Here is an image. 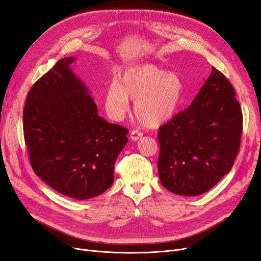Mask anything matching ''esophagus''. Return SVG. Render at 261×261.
<instances>
[{
	"mask_svg": "<svg viewBox=\"0 0 261 261\" xmlns=\"http://www.w3.org/2000/svg\"><path fill=\"white\" fill-rule=\"evenodd\" d=\"M141 137H143V133H141V132H138V130H132V132H130L129 138H130L132 140L136 141V140H138V139L141 138Z\"/></svg>",
	"mask_w": 261,
	"mask_h": 261,
	"instance_id": "1",
	"label": "esophagus"
}]
</instances>
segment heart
<instances>
[{
	"label": "heart",
	"instance_id": "heart-1",
	"mask_svg": "<svg viewBox=\"0 0 261 261\" xmlns=\"http://www.w3.org/2000/svg\"><path fill=\"white\" fill-rule=\"evenodd\" d=\"M185 85L174 72L154 64H138L123 70L117 81L110 83L105 93V107L112 120H121L134 102V114L148 127L170 121L181 106Z\"/></svg>",
	"mask_w": 261,
	"mask_h": 261
}]
</instances>
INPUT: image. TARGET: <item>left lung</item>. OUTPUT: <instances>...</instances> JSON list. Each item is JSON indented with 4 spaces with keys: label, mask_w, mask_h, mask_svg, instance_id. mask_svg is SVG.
Listing matches in <instances>:
<instances>
[{
    "label": "left lung",
    "mask_w": 261,
    "mask_h": 261,
    "mask_svg": "<svg viewBox=\"0 0 261 261\" xmlns=\"http://www.w3.org/2000/svg\"><path fill=\"white\" fill-rule=\"evenodd\" d=\"M243 115L227 78L212 72L192 105L159 127L158 173L173 194H204L231 171L238 155Z\"/></svg>",
    "instance_id": "1"
}]
</instances>
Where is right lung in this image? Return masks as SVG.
Segmentation results:
<instances>
[{"label": "right lung", "instance_id": "right-lung-1", "mask_svg": "<svg viewBox=\"0 0 261 261\" xmlns=\"http://www.w3.org/2000/svg\"><path fill=\"white\" fill-rule=\"evenodd\" d=\"M61 59L31 87L22 115L23 137L36 174L77 200L113 184L114 164L128 130L98 115L90 91Z\"/></svg>", "mask_w": 261, "mask_h": 261}]
</instances>
